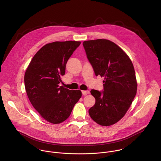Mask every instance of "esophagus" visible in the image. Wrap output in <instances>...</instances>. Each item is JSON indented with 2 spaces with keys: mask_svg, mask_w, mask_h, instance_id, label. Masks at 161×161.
<instances>
[{
  "mask_svg": "<svg viewBox=\"0 0 161 161\" xmlns=\"http://www.w3.org/2000/svg\"><path fill=\"white\" fill-rule=\"evenodd\" d=\"M82 93L84 95H86L87 93H89V91H82Z\"/></svg>",
  "mask_w": 161,
  "mask_h": 161,
  "instance_id": "34e87169",
  "label": "esophagus"
}]
</instances>
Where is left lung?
Masks as SVG:
<instances>
[{
    "label": "left lung",
    "mask_w": 161,
    "mask_h": 161,
    "mask_svg": "<svg viewBox=\"0 0 161 161\" xmlns=\"http://www.w3.org/2000/svg\"><path fill=\"white\" fill-rule=\"evenodd\" d=\"M83 46L95 75L104 77L103 91H91L95 103L89 114L98 125L110 126L125 116L136 94L133 64L125 51L110 40L85 41Z\"/></svg>",
    "instance_id": "left-lung-1"
}]
</instances>
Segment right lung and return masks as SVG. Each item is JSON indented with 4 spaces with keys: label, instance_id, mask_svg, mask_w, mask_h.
Instances as JSON below:
<instances>
[{
    "label": "right lung",
    "instance_id": "1",
    "mask_svg": "<svg viewBox=\"0 0 161 161\" xmlns=\"http://www.w3.org/2000/svg\"><path fill=\"white\" fill-rule=\"evenodd\" d=\"M80 42H55L43 46L26 70L24 82L28 97L36 110L53 124L69 118L82 96L80 91L59 86L66 63Z\"/></svg>",
    "mask_w": 161,
    "mask_h": 161
}]
</instances>
